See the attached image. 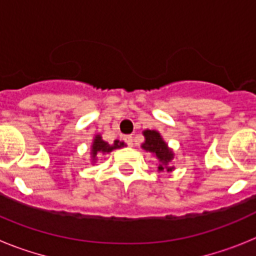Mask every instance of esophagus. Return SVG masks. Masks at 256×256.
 <instances>
[{
	"label": "esophagus",
	"mask_w": 256,
	"mask_h": 256,
	"mask_svg": "<svg viewBox=\"0 0 256 256\" xmlns=\"http://www.w3.org/2000/svg\"><path fill=\"white\" fill-rule=\"evenodd\" d=\"M124 141H126V144L130 146V148H132L133 146V137L132 136H126L124 137Z\"/></svg>",
	"instance_id": "obj_1"
}]
</instances>
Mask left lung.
<instances>
[{
  "label": "left lung",
  "instance_id": "8db88e82",
  "mask_svg": "<svg viewBox=\"0 0 256 256\" xmlns=\"http://www.w3.org/2000/svg\"><path fill=\"white\" fill-rule=\"evenodd\" d=\"M142 134L144 137V142L141 144L142 150L152 154L158 159V172L174 170V166L170 164L174 159V152L162 134L155 130H144Z\"/></svg>",
  "mask_w": 256,
  "mask_h": 256
}]
</instances>
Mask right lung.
Masks as SVG:
<instances>
[{
    "mask_svg": "<svg viewBox=\"0 0 256 256\" xmlns=\"http://www.w3.org/2000/svg\"><path fill=\"white\" fill-rule=\"evenodd\" d=\"M124 146H126V144L119 141V140H115L114 144H108V142L104 141L101 134H96L94 136V141H92L91 152H90L91 154V162L94 164V162H97V159H98V156L106 155V154L112 152V150L124 148Z\"/></svg>",
    "mask_w": 256,
    "mask_h": 256,
    "instance_id": "obj_1",
    "label": "right lung"
}]
</instances>
